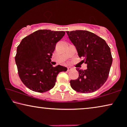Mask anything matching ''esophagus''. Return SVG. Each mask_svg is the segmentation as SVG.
Wrapping results in <instances>:
<instances>
[{
	"label": "esophagus",
	"instance_id": "esophagus-1",
	"mask_svg": "<svg viewBox=\"0 0 127 127\" xmlns=\"http://www.w3.org/2000/svg\"><path fill=\"white\" fill-rule=\"evenodd\" d=\"M72 69H73V68L72 67H67V71H70Z\"/></svg>",
	"mask_w": 127,
	"mask_h": 127
}]
</instances>
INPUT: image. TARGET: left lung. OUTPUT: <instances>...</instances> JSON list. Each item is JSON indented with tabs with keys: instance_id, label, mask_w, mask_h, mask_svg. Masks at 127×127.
Listing matches in <instances>:
<instances>
[{
	"instance_id": "1",
	"label": "left lung",
	"mask_w": 127,
	"mask_h": 127,
	"mask_svg": "<svg viewBox=\"0 0 127 127\" xmlns=\"http://www.w3.org/2000/svg\"><path fill=\"white\" fill-rule=\"evenodd\" d=\"M77 49L78 55L84 59L87 70L76 68L79 78L70 81V86L80 93H93L101 87L108 78L113 58L105 40L87 31H66Z\"/></svg>"
}]
</instances>
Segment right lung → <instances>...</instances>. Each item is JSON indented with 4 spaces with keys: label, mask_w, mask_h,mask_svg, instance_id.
Returning a JSON list of instances; mask_svg holds the SVG:
<instances>
[{
    "label": "right lung",
    "mask_w": 127,
    "mask_h": 127,
    "mask_svg": "<svg viewBox=\"0 0 127 127\" xmlns=\"http://www.w3.org/2000/svg\"><path fill=\"white\" fill-rule=\"evenodd\" d=\"M64 31L38 30L24 37L17 47L15 57L18 73L25 86L34 92L44 93L54 87L57 76L66 67L50 64L56 43Z\"/></svg>",
    "instance_id": "1"
}]
</instances>
